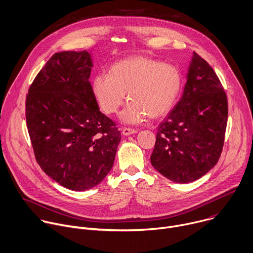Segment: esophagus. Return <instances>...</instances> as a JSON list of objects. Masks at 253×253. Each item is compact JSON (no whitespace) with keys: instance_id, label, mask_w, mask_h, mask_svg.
I'll return each instance as SVG.
<instances>
[{"instance_id":"obj_1","label":"esophagus","mask_w":253,"mask_h":253,"mask_svg":"<svg viewBox=\"0 0 253 253\" xmlns=\"http://www.w3.org/2000/svg\"><path fill=\"white\" fill-rule=\"evenodd\" d=\"M134 133H137V131L135 129H132V128H123L122 129V134L124 136H129V135H132Z\"/></svg>"}]
</instances>
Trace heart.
I'll use <instances>...</instances> for the list:
<instances>
[{"label": "heart", "instance_id": "heart-1", "mask_svg": "<svg viewBox=\"0 0 253 253\" xmlns=\"http://www.w3.org/2000/svg\"><path fill=\"white\" fill-rule=\"evenodd\" d=\"M183 78L178 67L161 60L136 55L114 63L108 74H97L92 82V93L99 107L107 114L119 111L127 124H138L148 116L161 117L175 105L182 89Z\"/></svg>", "mask_w": 253, "mask_h": 253}]
</instances>
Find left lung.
<instances>
[{"instance_id":"left-lung-1","label":"left lung","mask_w":253,"mask_h":253,"mask_svg":"<svg viewBox=\"0 0 253 253\" xmlns=\"http://www.w3.org/2000/svg\"><path fill=\"white\" fill-rule=\"evenodd\" d=\"M227 112L226 94L217 75L194 51L183 95L158 127L152 166L180 184L202 178L220 157Z\"/></svg>"}]
</instances>
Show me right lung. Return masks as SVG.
Listing matches in <instances>:
<instances>
[{"label":"right lung","instance_id":"right-lung-1","mask_svg":"<svg viewBox=\"0 0 253 253\" xmlns=\"http://www.w3.org/2000/svg\"><path fill=\"white\" fill-rule=\"evenodd\" d=\"M91 53H54L36 76L26 99V119L36 160L62 187L83 192L113 167L121 133L99 111L89 82Z\"/></svg>","mask_w":253,"mask_h":253}]
</instances>
